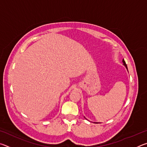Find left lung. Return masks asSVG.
<instances>
[{
	"label": "left lung",
	"mask_w": 147,
	"mask_h": 147,
	"mask_svg": "<svg viewBox=\"0 0 147 147\" xmlns=\"http://www.w3.org/2000/svg\"><path fill=\"white\" fill-rule=\"evenodd\" d=\"M123 65H124V66H125V67H126V68L128 69V67H127V65H126V63H125V61H124V59H123Z\"/></svg>",
	"instance_id": "obj_1"
}]
</instances>
